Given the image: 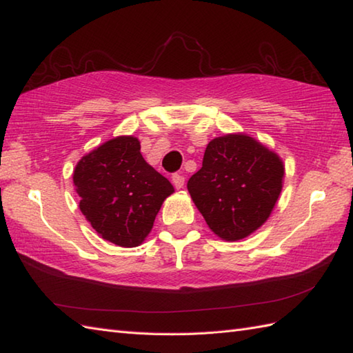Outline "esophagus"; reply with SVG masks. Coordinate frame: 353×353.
Returning a JSON list of instances; mask_svg holds the SVG:
<instances>
[{"mask_svg": "<svg viewBox=\"0 0 353 353\" xmlns=\"http://www.w3.org/2000/svg\"><path fill=\"white\" fill-rule=\"evenodd\" d=\"M172 185L176 186L177 190H181V188H183V185H185V177L182 176V174H179V172H176V174H172Z\"/></svg>", "mask_w": 353, "mask_h": 353, "instance_id": "1", "label": "esophagus"}]
</instances>
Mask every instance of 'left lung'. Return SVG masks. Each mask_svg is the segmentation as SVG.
<instances>
[{"label":"left lung","instance_id":"1","mask_svg":"<svg viewBox=\"0 0 353 353\" xmlns=\"http://www.w3.org/2000/svg\"><path fill=\"white\" fill-rule=\"evenodd\" d=\"M282 179L283 165L276 153L245 134H226L209 142L188 191L214 234L236 241L267 221Z\"/></svg>","mask_w":353,"mask_h":353}]
</instances>
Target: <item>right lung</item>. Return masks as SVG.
Segmentation results:
<instances>
[{
    "label": "right lung",
    "mask_w": 353,
    "mask_h": 353,
    "mask_svg": "<svg viewBox=\"0 0 353 353\" xmlns=\"http://www.w3.org/2000/svg\"><path fill=\"white\" fill-rule=\"evenodd\" d=\"M80 211L101 238L137 247L174 188L144 161L139 141L118 137L83 156L74 170Z\"/></svg>",
    "instance_id": "add662e5"
}]
</instances>
